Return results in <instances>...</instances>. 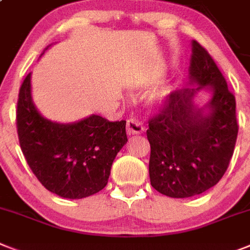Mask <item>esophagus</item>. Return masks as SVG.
I'll list each match as a JSON object with an SVG mask.
<instances>
[{
  "label": "esophagus",
  "mask_w": 250,
  "mask_h": 250,
  "mask_svg": "<svg viewBox=\"0 0 250 250\" xmlns=\"http://www.w3.org/2000/svg\"><path fill=\"white\" fill-rule=\"evenodd\" d=\"M145 131L142 123L136 118H129L127 121V133L128 135H138Z\"/></svg>",
  "instance_id": "34e87169"
}]
</instances>
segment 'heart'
Instances as JSON below:
<instances>
[{"instance_id":"heart-1","label":"heart","mask_w":250,"mask_h":250,"mask_svg":"<svg viewBox=\"0 0 250 250\" xmlns=\"http://www.w3.org/2000/svg\"><path fill=\"white\" fill-rule=\"evenodd\" d=\"M150 83H152V80H151L150 83H145V85H150ZM169 95H170V87L169 86H161L160 89H157L156 93L154 94V100L152 102H154L155 105H161V104H164Z\"/></svg>"}]
</instances>
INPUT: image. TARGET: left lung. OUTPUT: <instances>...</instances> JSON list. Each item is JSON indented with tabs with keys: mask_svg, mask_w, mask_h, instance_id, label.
I'll return each instance as SVG.
<instances>
[{
	"mask_svg": "<svg viewBox=\"0 0 250 250\" xmlns=\"http://www.w3.org/2000/svg\"><path fill=\"white\" fill-rule=\"evenodd\" d=\"M190 83L197 89L171 91L146 132L151 154V186L173 198L206 192L224 177L238 137L236 103L215 61L198 42H192ZM203 87L213 90L207 115L192 104Z\"/></svg>",
	"mask_w": 250,
	"mask_h": 250,
	"instance_id": "left-lung-1",
	"label": "left lung"
}]
</instances>
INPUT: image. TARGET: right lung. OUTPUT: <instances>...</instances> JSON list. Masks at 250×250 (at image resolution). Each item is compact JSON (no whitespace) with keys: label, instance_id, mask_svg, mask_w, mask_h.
Here are the masks:
<instances>
[{"label":"right lung","instance_id":"obj_1","mask_svg":"<svg viewBox=\"0 0 250 250\" xmlns=\"http://www.w3.org/2000/svg\"><path fill=\"white\" fill-rule=\"evenodd\" d=\"M47 49V48H45ZM30 75L22 81L16 109L20 147L38 180L70 200L95 194L106 186L113 160L125 145V121L100 115L60 125L44 118L31 100Z\"/></svg>","mask_w":250,"mask_h":250}]
</instances>
